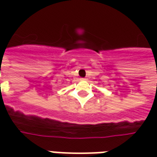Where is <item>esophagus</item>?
<instances>
[{
    "mask_svg": "<svg viewBox=\"0 0 157 157\" xmlns=\"http://www.w3.org/2000/svg\"><path fill=\"white\" fill-rule=\"evenodd\" d=\"M81 81H86V79L85 78H82V79H81Z\"/></svg>",
    "mask_w": 157,
    "mask_h": 157,
    "instance_id": "1",
    "label": "esophagus"
}]
</instances>
